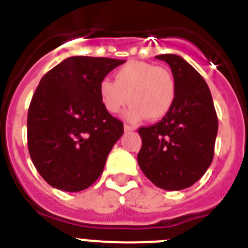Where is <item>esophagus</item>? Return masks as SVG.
Masks as SVG:
<instances>
[{"label": "esophagus", "mask_w": 248, "mask_h": 248, "mask_svg": "<svg viewBox=\"0 0 248 248\" xmlns=\"http://www.w3.org/2000/svg\"><path fill=\"white\" fill-rule=\"evenodd\" d=\"M124 130H125V131H134L135 126L128 125V124H124Z\"/></svg>", "instance_id": "1"}]
</instances>
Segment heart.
<instances>
[{
	"instance_id": "obj_1",
	"label": "heart",
	"mask_w": 248,
	"mask_h": 248,
	"mask_svg": "<svg viewBox=\"0 0 248 248\" xmlns=\"http://www.w3.org/2000/svg\"><path fill=\"white\" fill-rule=\"evenodd\" d=\"M104 108L117 114L129 102L125 117L130 122L145 118L159 120L170 111L175 102V82L171 73L153 63L130 62L120 67L114 80L103 79L98 87Z\"/></svg>"
}]
</instances>
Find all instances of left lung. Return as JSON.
<instances>
[{
  "label": "left lung",
  "instance_id": "left-lung-1",
  "mask_svg": "<svg viewBox=\"0 0 248 248\" xmlns=\"http://www.w3.org/2000/svg\"><path fill=\"white\" fill-rule=\"evenodd\" d=\"M155 58L171 68L175 102L159 123L139 128L143 145L138 163L154 185L177 191L200 180L211 165L217 115L209 85L192 65L176 54Z\"/></svg>",
  "mask_w": 248,
  "mask_h": 248
}]
</instances>
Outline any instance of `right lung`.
<instances>
[{
	"instance_id": "add662e5",
	"label": "right lung",
	"mask_w": 248,
	"mask_h": 248,
	"mask_svg": "<svg viewBox=\"0 0 248 248\" xmlns=\"http://www.w3.org/2000/svg\"><path fill=\"white\" fill-rule=\"evenodd\" d=\"M124 62L69 57L39 82L28 108V150L37 171L50 186L78 192L102 175L124 126L104 108L98 87Z\"/></svg>"
}]
</instances>
